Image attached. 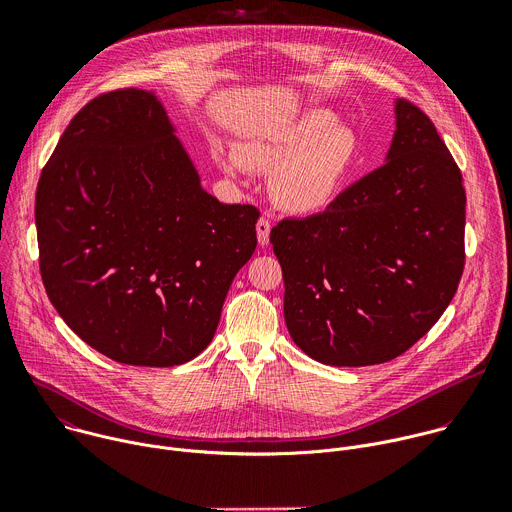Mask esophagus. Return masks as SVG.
I'll list each match as a JSON object with an SVG mask.
<instances>
[{
	"instance_id": "obj_1",
	"label": "esophagus",
	"mask_w": 512,
	"mask_h": 512,
	"mask_svg": "<svg viewBox=\"0 0 512 512\" xmlns=\"http://www.w3.org/2000/svg\"><path fill=\"white\" fill-rule=\"evenodd\" d=\"M257 241H259V245H267L269 243V233H271V223H269V218H265V216H261L259 221H257Z\"/></svg>"
}]
</instances>
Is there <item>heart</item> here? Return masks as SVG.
<instances>
[{"instance_id": "heart-1", "label": "heart", "mask_w": 512, "mask_h": 512, "mask_svg": "<svg viewBox=\"0 0 512 512\" xmlns=\"http://www.w3.org/2000/svg\"><path fill=\"white\" fill-rule=\"evenodd\" d=\"M334 121L322 109L306 113L249 139L241 154H225L221 164L229 174L273 172L269 194L275 206L291 214L320 212L336 198L356 154L354 133L332 127Z\"/></svg>"}]
</instances>
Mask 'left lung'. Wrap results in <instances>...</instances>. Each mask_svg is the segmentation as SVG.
Returning a JSON list of instances; mask_svg holds the SVG:
<instances>
[{
	"label": "left lung",
	"mask_w": 512,
	"mask_h": 512,
	"mask_svg": "<svg viewBox=\"0 0 512 512\" xmlns=\"http://www.w3.org/2000/svg\"><path fill=\"white\" fill-rule=\"evenodd\" d=\"M387 162L324 212L271 229L294 342L330 367L397 358L440 320L464 271L462 172L431 119L395 103Z\"/></svg>",
	"instance_id": "left-lung-1"
}]
</instances>
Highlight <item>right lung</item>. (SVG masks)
I'll list each match as a JSON object with an SVG mask.
<instances>
[{
    "label": "right lung",
    "mask_w": 512,
    "mask_h": 512,
    "mask_svg": "<svg viewBox=\"0 0 512 512\" xmlns=\"http://www.w3.org/2000/svg\"><path fill=\"white\" fill-rule=\"evenodd\" d=\"M257 218L255 206L202 190L154 93H101L72 117L38 180L46 294L115 362H188L210 344L257 247Z\"/></svg>",
    "instance_id": "1"
}]
</instances>
